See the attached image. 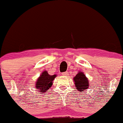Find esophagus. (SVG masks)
<instances>
[{
    "mask_svg": "<svg viewBox=\"0 0 123 123\" xmlns=\"http://www.w3.org/2000/svg\"><path fill=\"white\" fill-rule=\"evenodd\" d=\"M62 74L63 75V76H68V72H67V71H66V72H63L62 73Z\"/></svg>",
    "mask_w": 123,
    "mask_h": 123,
    "instance_id": "obj_1",
    "label": "esophagus"
}]
</instances>
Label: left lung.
Segmentation results:
<instances>
[{
    "mask_svg": "<svg viewBox=\"0 0 123 123\" xmlns=\"http://www.w3.org/2000/svg\"><path fill=\"white\" fill-rule=\"evenodd\" d=\"M73 79L74 80L76 88L79 92H81L88 89L89 81L83 73H78Z\"/></svg>",
    "mask_w": 123,
    "mask_h": 123,
    "instance_id": "left-lung-1",
    "label": "left lung"
}]
</instances>
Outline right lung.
<instances>
[{
    "label": "right lung",
    "instance_id": "right-lung-1",
    "mask_svg": "<svg viewBox=\"0 0 123 123\" xmlns=\"http://www.w3.org/2000/svg\"><path fill=\"white\" fill-rule=\"evenodd\" d=\"M56 76V75H49L46 71H44L36 82L37 91H39L41 93L46 92L47 91H48L49 88L51 87L53 84L52 81H54Z\"/></svg>",
    "mask_w": 123,
    "mask_h": 123
}]
</instances>
